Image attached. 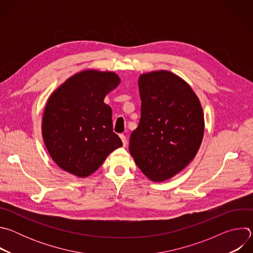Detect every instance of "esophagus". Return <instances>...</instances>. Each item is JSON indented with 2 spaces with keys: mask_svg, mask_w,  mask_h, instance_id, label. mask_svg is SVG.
<instances>
[{
  "mask_svg": "<svg viewBox=\"0 0 253 253\" xmlns=\"http://www.w3.org/2000/svg\"><path fill=\"white\" fill-rule=\"evenodd\" d=\"M120 138H121V140H122L123 146L125 147V146L127 145V138H126V136H125V135H123V134H121V135H120Z\"/></svg>",
  "mask_w": 253,
  "mask_h": 253,
  "instance_id": "esophagus-1",
  "label": "esophagus"
}]
</instances>
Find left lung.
<instances>
[{
	"label": "left lung",
	"mask_w": 253,
	"mask_h": 253,
	"mask_svg": "<svg viewBox=\"0 0 253 253\" xmlns=\"http://www.w3.org/2000/svg\"><path fill=\"white\" fill-rule=\"evenodd\" d=\"M138 86L141 117L129 151L144 175L162 182L197 154L204 135L202 106L189 84L167 70L141 74Z\"/></svg>",
	"instance_id": "obj_1"
}]
</instances>
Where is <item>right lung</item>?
Here are the masks:
<instances>
[{
	"instance_id": "add662e5",
	"label": "right lung",
	"mask_w": 253,
	"mask_h": 253,
	"mask_svg": "<svg viewBox=\"0 0 253 253\" xmlns=\"http://www.w3.org/2000/svg\"><path fill=\"white\" fill-rule=\"evenodd\" d=\"M120 81L114 72L84 70L50 95L42 135L51 158L64 171L88 177L123 145L113 132L111 107L104 103Z\"/></svg>"
}]
</instances>
